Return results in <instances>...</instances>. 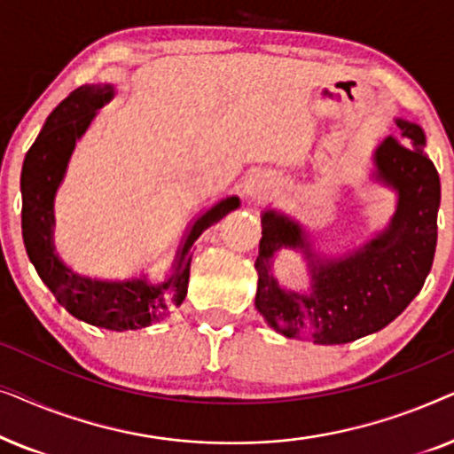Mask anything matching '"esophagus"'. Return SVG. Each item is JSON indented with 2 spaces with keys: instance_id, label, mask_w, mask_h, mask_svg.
<instances>
[{
  "instance_id": "esophagus-1",
  "label": "esophagus",
  "mask_w": 454,
  "mask_h": 454,
  "mask_svg": "<svg viewBox=\"0 0 454 454\" xmlns=\"http://www.w3.org/2000/svg\"><path fill=\"white\" fill-rule=\"evenodd\" d=\"M277 182L275 177L269 176V173H256L247 179L246 184V196L252 198V200H264L270 194H275Z\"/></svg>"
}]
</instances>
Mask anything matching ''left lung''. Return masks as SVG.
<instances>
[{"instance_id": "obj_1", "label": "left lung", "mask_w": 454, "mask_h": 454, "mask_svg": "<svg viewBox=\"0 0 454 454\" xmlns=\"http://www.w3.org/2000/svg\"><path fill=\"white\" fill-rule=\"evenodd\" d=\"M399 136H388L374 153L378 182L399 196L388 227L340 258H316L300 227L277 210L262 215L256 258V309L285 337H306L318 345H340L390 325L424 287L438 239L440 177L424 153L418 123L396 120ZM281 247H300L313 266L309 294L283 290L270 272Z\"/></svg>"}]
</instances>
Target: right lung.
I'll return each instance as SVG.
<instances>
[{
  "mask_svg": "<svg viewBox=\"0 0 454 454\" xmlns=\"http://www.w3.org/2000/svg\"><path fill=\"white\" fill-rule=\"evenodd\" d=\"M114 98L111 84H84L70 92L49 114L22 165V238L30 262L61 306L78 320L109 331H136L163 318L188 294L192 246L210 225L239 207L238 196L216 202L198 216L177 252L173 275L160 285L146 278L98 281L80 277L61 262L53 247V200L76 140L90 126L97 111Z\"/></svg>",
  "mask_w": 454,
  "mask_h": 454,
  "instance_id": "obj_1",
  "label": "right lung"
}]
</instances>
